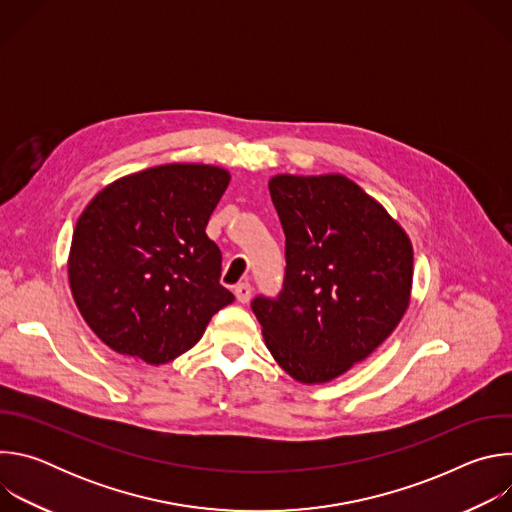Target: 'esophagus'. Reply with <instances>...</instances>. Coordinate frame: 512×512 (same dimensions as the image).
I'll return each instance as SVG.
<instances>
[{"instance_id": "34e87169", "label": "esophagus", "mask_w": 512, "mask_h": 512, "mask_svg": "<svg viewBox=\"0 0 512 512\" xmlns=\"http://www.w3.org/2000/svg\"><path fill=\"white\" fill-rule=\"evenodd\" d=\"M235 296H237V300H239L241 304H249V300H251V285H249L247 281L237 283V285H235Z\"/></svg>"}]
</instances>
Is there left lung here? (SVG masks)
I'll return each instance as SVG.
<instances>
[{
	"mask_svg": "<svg viewBox=\"0 0 512 512\" xmlns=\"http://www.w3.org/2000/svg\"><path fill=\"white\" fill-rule=\"evenodd\" d=\"M269 194L285 233V281L279 298L259 296L251 308L279 367L322 385L399 326L411 302V239L342 174H277Z\"/></svg>",
	"mask_w": 512,
	"mask_h": 512,
	"instance_id": "obj_1",
	"label": "left lung"
}]
</instances>
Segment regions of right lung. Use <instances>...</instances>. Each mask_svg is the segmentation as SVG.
<instances>
[{
	"label": "right lung",
	"mask_w": 512,
	"mask_h": 512,
	"mask_svg": "<svg viewBox=\"0 0 512 512\" xmlns=\"http://www.w3.org/2000/svg\"><path fill=\"white\" fill-rule=\"evenodd\" d=\"M231 174L164 164L105 186L79 216L68 283L89 328L117 354L166 364L188 352L235 296L206 225Z\"/></svg>",
	"instance_id": "1"
}]
</instances>
